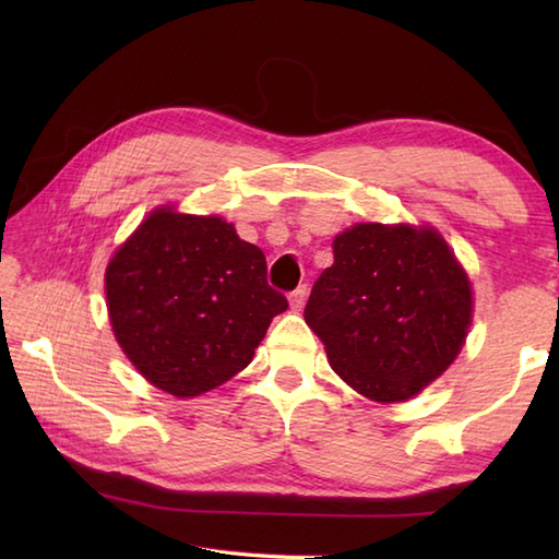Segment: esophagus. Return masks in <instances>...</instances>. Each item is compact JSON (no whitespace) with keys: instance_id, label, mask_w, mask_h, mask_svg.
Returning <instances> with one entry per match:
<instances>
[{"instance_id":"1","label":"esophagus","mask_w":559,"mask_h":559,"mask_svg":"<svg viewBox=\"0 0 559 559\" xmlns=\"http://www.w3.org/2000/svg\"><path fill=\"white\" fill-rule=\"evenodd\" d=\"M307 286H300V288H295L290 295H288V300H290V310L293 312H300L302 307H305V300H307Z\"/></svg>"}]
</instances>
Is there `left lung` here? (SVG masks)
I'll use <instances>...</instances> for the list:
<instances>
[{
    "label": "left lung",
    "instance_id": "obj_1",
    "mask_svg": "<svg viewBox=\"0 0 559 559\" xmlns=\"http://www.w3.org/2000/svg\"><path fill=\"white\" fill-rule=\"evenodd\" d=\"M473 317V293L444 237L430 225L358 223L334 240L305 322L334 372L358 394L394 403L454 362Z\"/></svg>",
    "mask_w": 559,
    "mask_h": 559
}]
</instances>
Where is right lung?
<instances>
[{"label": "right lung", "mask_w": 559, "mask_h": 559, "mask_svg": "<svg viewBox=\"0 0 559 559\" xmlns=\"http://www.w3.org/2000/svg\"><path fill=\"white\" fill-rule=\"evenodd\" d=\"M115 338L153 386L199 396L252 362L288 300L266 257L218 216L156 209L105 271Z\"/></svg>", "instance_id": "add662e5"}]
</instances>
